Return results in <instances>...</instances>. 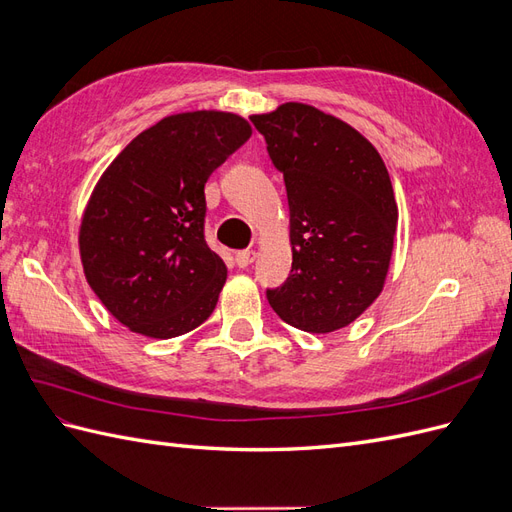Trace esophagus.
<instances>
[{"instance_id":"esophagus-1","label":"esophagus","mask_w":512,"mask_h":512,"mask_svg":"<svg viewBox=\"0 0 512 512\" xmlns=\"http://www.w3.org/2000/svg\"><path fill=\"white\" fill-rule=\"evenodd\" d=\"M254 260H256V252H254V250H241V252L235 254V262H237L239 269L250 267Z\"/></svg>"}]
</instances>
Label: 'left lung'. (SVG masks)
<instances>
[{"mask_svg":"<svg viewBox=\"0 0 512 512\" xmlns=\"http://www.w3.org/2000/svg\"><path fill=\"white\" fill-rule=\"evenodd\" d=\"M284 173L292 269L267 290L275 314L307 333L348 327L382 292L397 203L380 153L346 121L299 102L250 117Z\"/></svg>","mask_w":512,"mask_h":512,"instance_id":"left-lung-1","label":"left lung"}]
</instances>
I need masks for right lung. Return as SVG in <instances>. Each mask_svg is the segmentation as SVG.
<instances>
[{"mask_svg":"<svg viewBox=\"0 0 512 512\" xmlns=\"http://www.w3.org/2000/svg\"><path fill=\"white\" fill-rule=\"evenodd\" d=\"M250 136L232 113L170 115L104 170L83 213L81 260L130 331L170 339L211 316L226 265L205 241V183Z\"/></svg>","mask_w":512,"mask_h":512,"instance_id":"right-lung-1","label":"right lung"}]
</instances>
